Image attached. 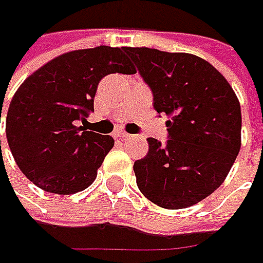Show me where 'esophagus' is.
Masks as SVG:
<instances>
[{"instance_id": "esophagus-1", "label": "esophagus", "mask_w": 263, "mask_h": 263, "mask_svg": "<svg viewBox=\"0 0 263 263\" xmlns=\"http://www.w3.org/2000/svg\"><path fill=\"white\" fill-rule=\"evenodd\" d=\"M128 136H130V135L126 133V132H123V130H117V132H114V137H116V139H126V137Z\"/></svg>"}]
</instances>
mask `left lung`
I'll use <instances>...</instances> for the list:
<instances>
[{
	"mask_svg": "<svg viewBox=\"0 0 263 263\" xmlns=\"http://www.w3.org/2000/svg\"><path fill=\"white\" fill-rule=\"evenodd\" d=\"M165 114L167 145L149 137L147 155L135 162L139 190L155 205L183 209L214 193L241 146L240 102L222 76L200 57L154 48H123Z\"/></svg>",
	"mask_w": 263,
	"mask_h": 263,
	"instance_id": "1",
	"label": "left lung"
}]
</instances>
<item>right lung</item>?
Returning <instances> with one entry per match:
<instances>
[{
    "label": "right lung",
    "mask_w": 263,
    "mask_h": 263,
    "mask_svg": "<svg viewBox=\"0 0 263 263\" xmlns=\"http://www.w3.org/2000/svg\"><path fill=\"white\" fill-rule=\"evenodd\" d=\"M112 73L135 70L123 48L101 45L55 57L17 89L5 118L7 142L15 164L39 189L73 195L95 181L114 139L87 132L79 121L93 111L101 79Z\"/></svg>",
    "instance_id": "obj_1"
}]
</instances>
